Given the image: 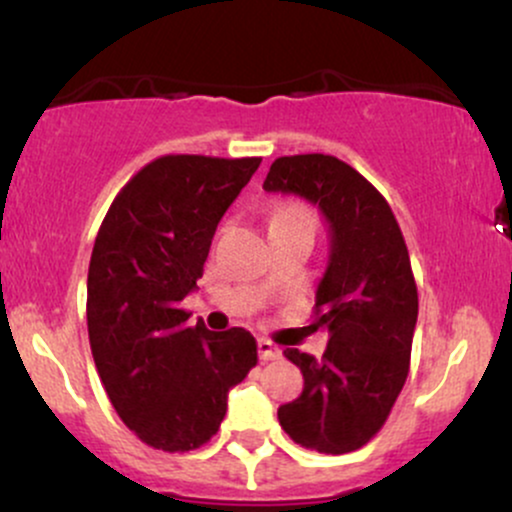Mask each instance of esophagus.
<instances>
[{
    "label": "esophagus",
    "mask_w": 512,
    "mask_h": 512,
    "mask_svg": "<svg viewBox=\"0 0 512 512\" xmlns=\"http://www.w3.org/2000/svg\"><path fill=\"white\" fill-rule=\"evenodd\" d=\"M257 351H260L262 361H276V358H281V349L274 342H269V339H260L257 342Z\"/></svg>",
    "instance_id": "esophagus-1"
}]
</instances>
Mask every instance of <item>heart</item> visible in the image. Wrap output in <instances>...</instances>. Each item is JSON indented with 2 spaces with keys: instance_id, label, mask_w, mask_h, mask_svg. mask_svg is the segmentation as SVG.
Returning <instances> with one entry per match:
<instances>
[{
  "instance_id": "b5f03b06",
  "label": "heart",
  "mask_w": 512,
  "mask_h": 512,
  "mask_svg": "<svg viewBox=\"0 0 512 512\" xmlns=\"http://www.w3.org/2000/svg\"><path fill=\"white\" fill-rule=\"evenodd\" d=\"M272 223H308V226H315V214L301 202H284L274 207Z\"/></svg>"
}]
</instances>
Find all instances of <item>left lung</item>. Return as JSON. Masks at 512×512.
<instances>
[{"label": "left lung", "mask_w": 512, "mask_h": 512, "mask_svg": "<svg viewBox=\"0 0 512 512\" xmlns=\"http://www.w3.org/2000/svg\"><path fill=\"white\" fill-rule=\"evenodd\" d=\"M264 190L317 204L332 231L310 325L330 342L320 361L284 349L305 383L301 397L279 407V424L308 450L354 452L383 428L407 383L419 315L407 243L387 199L337 156L276 158Z\"/></svg>", "instance_id": "left-lung-1"}]
</instances>
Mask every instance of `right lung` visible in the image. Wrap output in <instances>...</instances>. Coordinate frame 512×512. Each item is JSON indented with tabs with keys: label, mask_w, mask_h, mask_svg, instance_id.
Segmentation results:
<instances>
[{
	"label": "right lung",
	"mask_w": 512,
	"mask_h": 512,
	"mask_svg": "<svg viewBox=\"0 0 512 512\" xmlns=\"http://www.w3.org/2000/svg\"><path fill=\"white\" fill-rule=\"evenodd\" d=\"M262 158L158 156L117 192L88 264V342L105 392L149 448H202L228 390L257 366L243 327L187 325L182 298L204 272L221 216Z\"/></svg>",
	"instance_id": "add662e5"
}]
</instances>
